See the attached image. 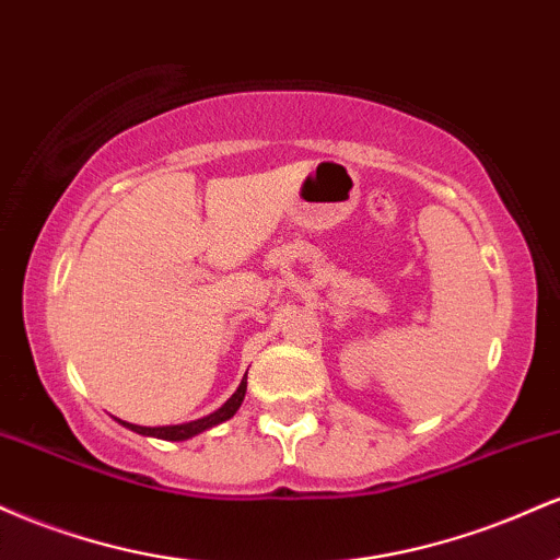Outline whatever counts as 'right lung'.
Returning a JSON list of instances; mask_svg holds the SVG:
<instances>
[{"label": "right lung", "mask_w": 560, "mask_h": 560, "mask_svg": "<svg viewBox=\"0 0 560 560\" xmlns=\"http://www.w3.org/2000/svg\"><path fill=\"white\" fill-rule=\"evenodd\" d=\"M244 392H247V374H244L240 389H236L234 395H231L229 400L215 410V413L205 416V419H197V421H189V423H176V427H137V423H126L124 421V427L131 429V432L144 434V436H158V440H171V442L189 440V436L205 432V429L215 427V423L229 421L231 416H234L236 410H240V405L244 400Z\"/></svg>", "instance_id": "add662e5"}]
</instances>
